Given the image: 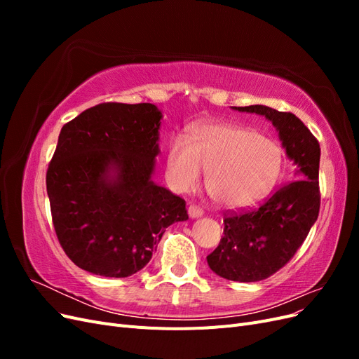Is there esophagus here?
I'll use <instances>...</instances> for the list:
<instances>
[{"label":"esophagus","mask_w":359,"mask_h":359,"mask_svg":"<svg viewBox=\"0 0 359 359\" xmlns=\"http://www.w3.org/2000/svg\"><path fill=\"white\" fill-rule=\"evenodd\" d=\"M189 215H190V219H199V217L203 215V211L199 208L198 205H190L189 206Z\"/></svg>","instance_id":"obj_1"}]
</instances>
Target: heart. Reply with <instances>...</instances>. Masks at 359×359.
<instances>
[{"label":"heart","instance_id":"heart-1","mask_svg":"<svg viewBox=\"0 0 359 359\" xmlns=\"http://www.w3.org/2000/svg\"><path fill=\"white\" fill-rule=\"evenodd\" d=\"M283 168V151L273 139L231 123L194 127L189 142L180 136L169 142L166 175L180 193L198 187L202 169L211 198L229 210L262 201L273 190Z\"/></svg>","mask_w":359,"mask_h":359}]
</instances>
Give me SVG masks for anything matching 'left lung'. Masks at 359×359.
<instances>
[{
  "label": "left lung",
  "mask_w": 359,
  "mask_h": 359,
  "mask_svg": "<svg viewBox=\"0 0 359 359\" xmlns=\"http://www.w3.org/2000/svg\"><path fill=\"white\" fill-rule=\"evenodd\" d=\"M265 116L278 132L293 180L281 186L257 210L226 215L223 238L206 256L210 268L226 280L252 283L283 268L318 220L320 147L298 116L264 104L233 107Z\"/></svg>",
  "instance_id": "1"
}]
</instances>
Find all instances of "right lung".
<instances>
[{"label": "right lung", "mask_w": 359, "mask_h": 359, "mask_svg": "<svg viewBox=\"0 0 359 359\" xmlns=\"http://www.w3.org/2000/svg\"><path fill=\"white\" fill-rule=\"evenodd\" d=\"M156 104L102 103L61 128L46 189L58 241L74 265L123 278L142 269L186 201L153 181Z\"/></svg>", "instance_id": "right-lung-1"}]
</instances>
